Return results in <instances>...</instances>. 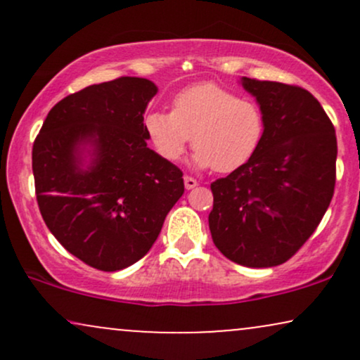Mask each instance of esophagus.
Returning a JSON list of instances; mask_svg holds the SVG:
<instances>
[{"mask_svg": "<svg viewBox=\"0 0 360 360\" xmlns=\"http://www.w3.org/2000/svg\"><path fill=\"white\" fill-rule=\"evenodd\" d=\"M184 186H186V189H193L198 186V181L191 176H184Z\"/></svg>", "mask_w": 360, "mask_h": 360, "instance_id": "esophagus-1", "label": "esophagus"}]
</instances>
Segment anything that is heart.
<instances>
[{
    "instance_id": "obj_1",
    "label": "heart",
    "mask_w": 360,
    "mask_h": 360,
    "mask_svg": "<svg viewBox=\"0 0 360 360\" xmlns=\"http://www.w3.org/2000/svg\"><path fill=\"white\" fill-rule=\"evenodd\" d=\"M146 134L162 159L176 160L193 143L191 164L198 169L233 172L255 155L264 139L266 122L260 106L249 98L214 82H201L181 91L171 113L152 111L146 117Z\"/></svg>"
}]
</instances>
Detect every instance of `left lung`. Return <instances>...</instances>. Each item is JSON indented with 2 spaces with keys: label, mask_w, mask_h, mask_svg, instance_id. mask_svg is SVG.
I'll use <instances>...</instances> for the list:
<instances>
[{
  "label": "left lung",
  "mask_w": 360,
  "mask_h": 360,
  "mask_svg": "<svg viewBox=\"0 0 360 360\" xmlns=\"http://www.w3.org/2000/svg\"><path fill=\"white\" fill-rule=\"evenodd\" d=\"M266 130L245 166L212 184L208 217L217 249L245 267H274L315 232L335 188L337 137L307 89L242 77Z\"/></svg>",
  "instance_id": "obj_1"
}]
</instances>
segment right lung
I'll list each match as a JSON object with an SVG mask.
<instances>
[{
    "label": "right lung",
    "mask_w": 360,
    "mask_h": 360,
    "mask_svg": "<svg viewBox=\"0 0 360 360\" xmlns=\"http://www.w3.org/2000/svg\"><path fill=\"white\" fill-rule=\"evenodd\" d=\"M157 91L143 77L88 86L49 111L34 142L45 225L94 269L142 259L184 193L181 169L147 147L143 113Z\"/></svg>",
    "instance_id": "obj_1"
}]
</instances>
